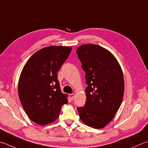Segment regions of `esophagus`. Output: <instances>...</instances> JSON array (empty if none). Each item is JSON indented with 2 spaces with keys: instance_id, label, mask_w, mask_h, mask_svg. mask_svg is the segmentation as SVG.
Here are the masks:
<instances>
[{
  "instance_id": "1",
  "label": "esophagus",
  "mask_w": 148,
  "mask_h": 148,
  "mask_svg": "<svg viewBox=\"0 0 148 148\" xmlns=\"http://www.w3.org/2000/svg\"><path fill=\"white\" fill-rule=\"evenodd\" d=\"M69 97H70V98L71 99V100H72L74 99V94H70V95H69Z\"/></svg>"
}]
</instances>
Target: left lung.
Masks as SVG:
<instances>
[{"mask_svg":"<svg viewBox=\"0 0 148 148\" xmlns=\"http://www.w3.org/2000/svg\"><path fill=\"white\" fill-rule=\"evenodd\" d=\"M76 53L88 85L85 106L77 108L79 118L90 127L103 128L112 120L122 103V71L114 56L99 45H83Z\"/></svg>","mask_w":148,"mask_h":148,"instance_id":"1","label":"left lung"}]
</instances>
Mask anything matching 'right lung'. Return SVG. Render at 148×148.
<instances>
[{"instance_id":"right-lung-1","label":"right lung","mask_w":148,"mask_h":148,"mask_svg":"<svg viewBox=\"0 0 148 148\" xmlns=\"http://www.w3.org/2000/svg\"><path fill=\"white\" fill-rule=\"evenodd\" d=\"M72 47L51 46L29 59L18 80V96L23 109L34 122L46 125L58 118L68 103L61 92L57 72L69 58Z\"/></svg>"}]
</instances>
